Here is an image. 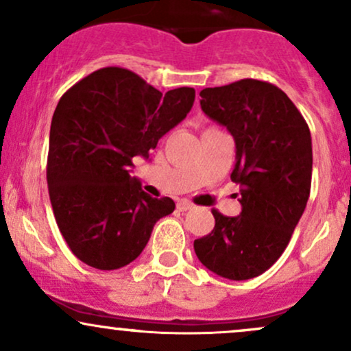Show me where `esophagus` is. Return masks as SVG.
<instances>
[{
    "label": "esophagus",
    "instance_id": "1",
    "mask_svg": "<svg viewBox=\"0 0 351 351\" xmlns=\"http://www.w3.org/2000/svg\"><path fill=\"white\" fill-rule=\"evenodd\" d=\"M176 209L178 211H189V209H193V203H189L188 199H181L176 203Z\"/></svg>",
    "mask_w": 351,
    "mask_h": 351
}]
</instances>
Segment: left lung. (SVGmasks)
<instances>
[{"mask_svg":"<svg viewBox=\"0 0 351 351\" xmlns=\"http://www.w3.org/2000/svg\"><path fill=\"white\" fill-rule=\"evenodd\" d=\"M201 108L236 142L231 180L241 215L213 209L215 229L195 241L204 267L229 280L261 276L282 256L307 206L312 184L308 125L274 84L243 79L199 92Z\"/></svg>","mask_w":351,"mask_h":351,"instance_id":"obj_1","label":"left lung"}]
</instances>
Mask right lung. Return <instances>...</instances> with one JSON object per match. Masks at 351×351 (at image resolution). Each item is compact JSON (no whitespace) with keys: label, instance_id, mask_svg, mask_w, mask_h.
Wrapping results in <instances>:
<instances>
[{"label":"right lung","instance_id":"right-lung-1","mask_svg":"<svg viewBox=\"0 0 351 351\" xmlns=\"http://www.w3.org/2000/svg\"><path fill=\"white\" fill-rule=\"evenodd\" d=\"M195 88L162 94L122 67H104L72 86L51 122L47 186L60 234L77 259L114 271L142 254L156 221L175 211L130 176L191 110Z\"/></svg>","mask_w":351,"mask_h":351}]
</instances>
